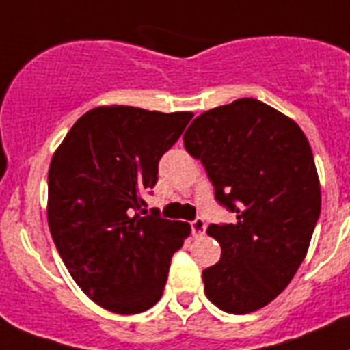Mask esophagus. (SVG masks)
<instances>
[{
  "label": "esophagus",
  "mask_w": 350,
  "mask_h": 350,
  "mask_svg": "<svg viewBox=\"0 0 350 350\" xmlns=\"http://www.w3.org/2000/svg\"><path fill=\"white\" fill-rule=\"evenodd\" d=\"M190 228H192L193 237H202V234L206 233V220L202 219V217H198V219H193L190 222Z\"/></svg>",
  "instance_id": "1"
}]
</instances>
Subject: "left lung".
<instances>
[{
	"label": "left lung",
	"mask_w": 350,
	"mask_h": 350,
	"mask_svg": "<svg viewBox=\"0 0 350 350\" xmlns=\"http://www.w3.org/2000/svg\"><path fill=\"white\" fill-rule=\"evenodd\" d=\"M185 149L201 160L234 224H210L222 256L202 270L204 292L228 313H251L283 292L320 217V185L306 135L252 98L193 119Z\"/></svg>",
	"instance_id": "left-lung-1"
}]
</instances>
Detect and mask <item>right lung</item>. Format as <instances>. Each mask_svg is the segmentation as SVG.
<instances>
[{
  "mask_svg": "<svg viewBox=\"0 0 350 350\" xmlns=\"http://www.w3.org/2000/svg\"><path fill=\"white\" fill-rule=\"evenodd\" d=\"M192 111L99 107L76 120L53 154L48 222L72 280L94 302L133 315L160 301L187 222L148 213L144 193Z\"/></svg>",
  "mask_w": 350,
  "mask_h": 350,
  "instance_id": "1",
  "label": "right lung"
}]
</instances>
